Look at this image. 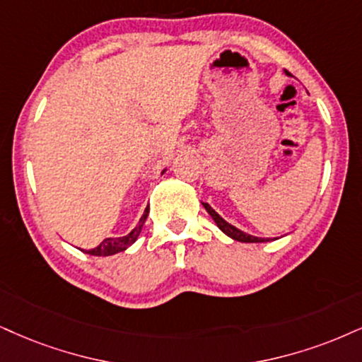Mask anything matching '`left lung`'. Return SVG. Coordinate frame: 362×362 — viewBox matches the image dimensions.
Masks as SVG:
<instances>
[{
  "mask_svg": "<svg viewBox=\"0 0 362 362\" xmlns=\"http://www.w3.org/2000/svg\"><path fill=\"white\" fill-rule=\"evenodd\" d=\"M203 206H204V209H206V211L209 213V216H211L213 220H215L218 228H220L225 235H228L230 238L236 240V242H242V243H263V242H270L269 238H260V236L248 235V233H245V231L236 228V226L230 225V223L223 220V218H221L220 215H218L215 209L209 206L208 203H203Z\"/></svg>",
  "mask_w": 362,
  "mask_h": 362,
  "instance_id": "obj_1",
  "label": "left lung"
}]
</instances>
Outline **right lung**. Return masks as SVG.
Masks as SVG:
<instances>
[{
  "instance_id": "right-lung-1",
  "label": "right lung",
  "mask_w": 362,
  "mask_h": 362,
  "mask_svg": "<svg viewBox=\"0 0 362 362\" xmlns=\"http://www.w3.org/2000/svg\"><path fill=\"white\" fill-rule=\"evenodd\" d=\"M164 173H166V169H164L163 174ZM147 215H149V204H147V208L144 209V213H142L139 223L134 226L131 233H127L126 236H117V238H105L104 242H102L100 245H97L95 248L86 250V253H88V255H93V257H109V255H115V253L127 250L134 242H136L137 236H139L142 226H144Z\"/></svg>"
}]
</instances>
